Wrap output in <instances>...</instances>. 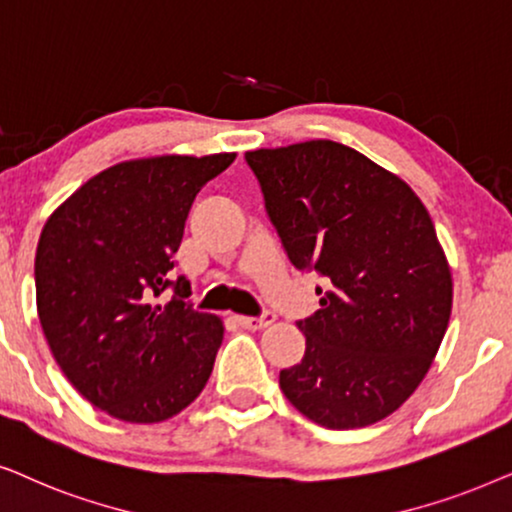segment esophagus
Returning a JSON list of instances; mask_svg holds the SVG:
<instances>
[{
	"label": "esophagus",
	"instance_id": "34e87169",
	"mask_svg": "<svg viewBox=\"0 0 512 512\" xmlns=\"http://www.w3.org/2000/svg\"><path fill=\"white\" fill-rule=\"evenodd\" d=\"M276 316L271 311H264L262 316H238V323H241L245 330H264L274 323Z\"/></svg>",
	"mask_w": 512,
	"mask_h": 512
}]
</instances>
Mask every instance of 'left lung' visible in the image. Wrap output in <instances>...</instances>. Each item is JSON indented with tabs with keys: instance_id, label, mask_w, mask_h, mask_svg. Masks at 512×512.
<instances>
[{
	"instance_id": "8db88e82",
	"label": "left lung",
	"mask_w": 512,
	"mask_h": 512,
	"mask_svg": "<svg viewBox=\"0 0 512 512\" xmlns=\"http://www.w3.org/2000/svg\"><path fill=\"white\" fill-rule=\"evenodd\" d=\"M290 262L316 271L302 363L281 391L332 431L377 424L426 377L452 313V274L407 182L356 149L309 140L245 152Z\"/></svg>"
}]
</instances>
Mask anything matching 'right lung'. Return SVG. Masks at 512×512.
<instances>
[{"instance_id":"1","label":"right lung","mask_w":512,"mask_h":512,"mask_svg":"<svg viewBox=\"0 0 512 512\" xmlns=\"http://www.w3.org/2000/svg\"><path fill=\"white\" fill-rule=\"evenodd\" d=\"M236 154L156 156L102 170L44 224L34 257L39 323L53 358L88 403L156 424L199 398L224 325L187 302L173 255L189 208ZM166 287L168 305L155 299Z\"/></svg>"}]
</instances>
